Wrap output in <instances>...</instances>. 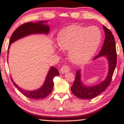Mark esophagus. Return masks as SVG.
I'll use <instances>...</instances> for the list:
<instances>
[{
    "label": "esophagus",
    "instance_id": "34e87169",
    "mask_svg": "<svg viewBox=\"0 0 124 124\" xmlns=\"http://www.w3.org/2000/svg\"><path fill=\"white\" fill-rule=\"evenodd\" d=\"M69 70H70L69 67L68 66V65H63V66L61 68V72L62 73H66V72H69Z\"/></svg>",
    "mask_w": 124,
    "mask_h": 124
}]
</instances>
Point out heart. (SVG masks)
<instances>
[{"instance_id":"obj_1","label":"heart","mask_w":124,"mask_h":124,"mask_svg":"<svg viewBox=\"0 0 124 124\" xmlns=\"http://www.w3.org/2000/svg\"><path fill=\"white\" fill-rule=\"evenodd\" d=\"M101 36L100 30L96 26L68 27L59 32L58 45L62 49L70 51L69 58L72 62L83 63L94 54Z\"/></svg>"}]
</instances>
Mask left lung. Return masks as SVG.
<instances>
[{"label": "left lung", "instance_id": "8db88e82", "mask_svg": "<svg viewBox=\"0 0 124 124\" xmlns=\"http://www.w3.org/2000/svg\"><path fill=\"white\" fill-rule=\"evenodd\" d=\"M106 38L103 47L99 54L94 59L100 56H106L108 59L109 71L106 80L99 85L87 87L82 84L80 79V71H77L76 78L71 87V91L75 96L80 99H92L102 93L111 82L114 72L116 65V51L115 39L112 33L108 28L103 25Z\"/></svg>", "mask_w": 124, "mask_h": 124}]
</instances>
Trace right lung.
Wrapping results in <instances>:
<instances>
[{"label": "right lung", "instance_id": "right-lung-1", "mask_svg": "<svg viewBox=\"0 0 124 124\" xmlns=\"http://www.w3.org/2000/svg\"><path fill=\"white\" fill-rule=\"evenodd\" d=\"M43 23H44V21H39L37 23L29 22L20 25L12 34L9 41L8 48L10 45V44H12V42L28 35L39 33L48 34L49 31V26L43 24ZM58 75H59L58 70L54 67H52L48 72L43 86L38 90L35 91H26L23 90L18 86H17L14 83L12 79V81L14 85L19 90L20 92L23 94L25 96L31 99H42L48 96L52 92L54 87L53 79L55 76Z\"/></svg>", "mask_w": 124, "mask_h": 124}]
</instances>
